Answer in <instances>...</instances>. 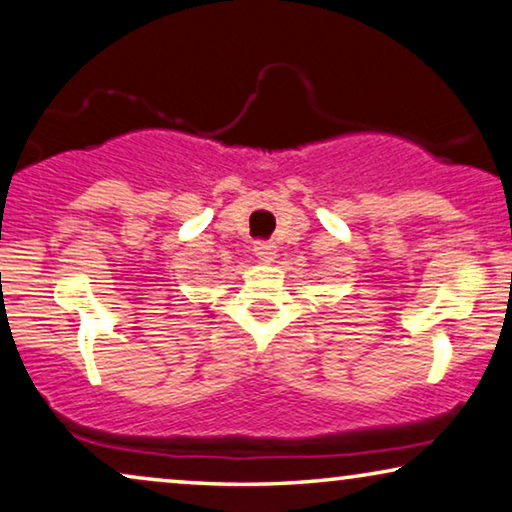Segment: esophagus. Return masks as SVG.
Wrapping results in <instances>:
<instances>
[{"instance_id": "obj_1", "label": "esophagus", "mask_w": 512, "mask_h": 512, "mask_svg": "<svg viewBox=\"0 0 512 512\" xmlns=\"http://www.w3.org/2000/svg\"><path fill=\"white\" fill-rule=\"evenodd\" d=\"M255 255H257V260H262V262H274L276 260V245L269 241H257Z\"/></svg>"}]
</instances>
